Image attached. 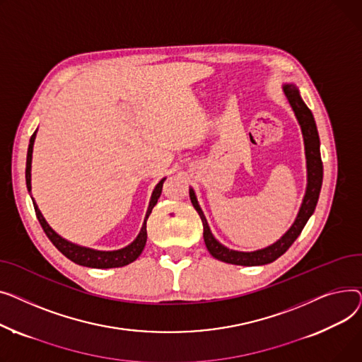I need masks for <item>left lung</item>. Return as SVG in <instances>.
Returning <instances> with one entry per match:
<instances>
[{
	"instance_id": "8db88e82",
	"label": "left lung",
	"mask_w": 362,
	"mask_h": 362,
	"mask_svg": "<svg viewBox=\"0 0 362 362\" xmlns=\"http://www.w3.org/2000/svg\"><path fill=\"white\" fill-rule=\"evenodd\" d=\"M284 93L291 105V108L298 119V124L301 127V133L304 139V148H305V159H307V188L305 194L300 207L298 215H296L293 223L291 228L284 233V235L270 245L256 250V251H237L230 250L221 244L211 233L209 223L206 221V216L203 210L197 202L196 193L193 188H189V199L193 203L194 209L203 222V238L204 244L209 250V252L215 259L237 266H262L269 264L279 259L282 254L293 244V241L300 237L301 230L304 229L305 223L314 214V209L318 202V196H320L322 182H323V163L320 156V139H318L317 125L313 117V112L308 110V106L304 103L300 89L295 86L293 83H284L282 84Z\"/></svg>"
}]
</instances>
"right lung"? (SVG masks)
<instances>
[{
	"mask_svg": "<svg viewBox=\"0 0 362 362\" xmlns=\"http://www.w3.org/2000/svg\"><path fill=\"white\" fill-rule=\"evenodd\" d=\"M36 133L37 130L33 133V136L30 137V141H29V148H28V159H26V185H28V191L29 193H32V153H33V144H35V139H36ZM166 178H162L155 189L152 193V197H151V202H148V207H147V211H146V216H144V222H143V226L139 232V235L136 237V240L129 244L124 248H119V250H114V251H100V250H93V248H89V247H81V245H77L74 243H70L67 241L66 238H62L61 235H58V233L48 225V222L45 221L44 215L40 214V210L36 204V202L33 200L32 197V202H33V206H35V211H36V216H37V221L42 226V229L45 230L47 237L51 240V243L66 256L67 259H70L71 262H74L78 266H84V267H93V269H112V267H122V266H127L133 263L144 248L146 245V241H147V230H146V222H147V218L148 215L152 214V209L155 207V204L158 203V199L160 197V193H162V185L165 182Z\"/></svg>",
	"mask_w": 362,
	"mask_h": 362,
	"instance_id": "add662e5",
	"label": "right lung"
}]
</instances>
